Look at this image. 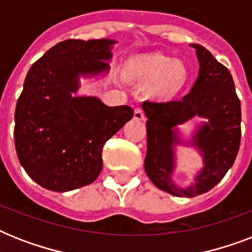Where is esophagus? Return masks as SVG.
<instances>
[{"mask_svg":"<svg viewBox=\"0 0 252 252\" xmlns=\"http://www.w3.org/2000/svg\"><path fill=\"white\" fill-rule=\"evenodd\" d=\"M134 119L136 120H144L145 119V112L142 108H136L134 110Z\"/></svg>","mask_w":252,"mask_h":252,"instance_id":"obj_1","label":"esophagus"}]
</instances>
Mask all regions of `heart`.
<instances>
[{"label": "heart", "instance_id": "1", "mask_svg": "<svg viewBox=\"0 0 252 252\" xmlns=\"http://www.w3.org/2000/svg\"><path fill=\"white\" fill-rule=\"evenodd\" d=\"M129 73L137 80L156 82L154 89L163 96L175 95L187 81L183 65L157 53L136 57L129 64Z\"/></svg>", "mask_w": 252, "mask_h": 252}]
</instances>
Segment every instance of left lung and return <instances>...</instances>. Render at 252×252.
<instances>
[{
    "mask_svg": "<svg viewBox=\"0 0 252 252\" xmlns=\"http://www.w3.org/2000/svg\"><path fill=\"white\" fill-rule=\"evenodd\" d=\"M192 47L200 63L192 90L175 100L142 103L148 118L145 171L159 189L179 197H195L215 187L233 166L241 144V100L230 72L208 49L199 44ZM196 114L210 120L194 143L203 153L206 167L196 183L183 190L169 179L173 167L172 144L177 141L173 129Z\"/></svg>",
    "mask_w": 252,
    "mask_h": 252,
    "instance_id": "1",
    "label": "left lung"
}]
</instances>
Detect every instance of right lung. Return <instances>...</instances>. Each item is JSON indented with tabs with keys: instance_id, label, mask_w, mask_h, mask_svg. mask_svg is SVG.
Listing matches in <instances>:
<instances>
[{
	"instance_id": "1",
	"label": "right lung",
	"mask_w": 252,
	"mask_h": 252,
	"mask_svg": "<svg viewBox=\"0 0 252 252\" xmlns=\"http://www.w3.org/2000/svg\"><path fill=\"white\" fill-rule=\"evenodd\" d=\"M110 39H68L35 61L15 107L14 141L21 165L39 186L66 192L93 183L102 171V150L128 120V106L72 96L80 74L108 69Z\"/></svg>"
}]
</instances>
